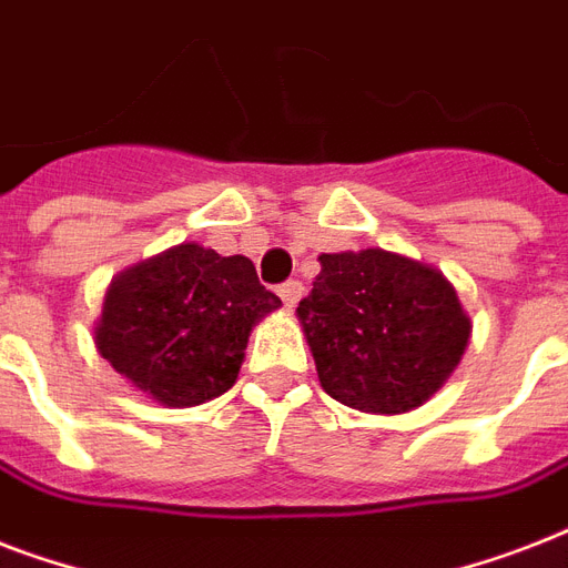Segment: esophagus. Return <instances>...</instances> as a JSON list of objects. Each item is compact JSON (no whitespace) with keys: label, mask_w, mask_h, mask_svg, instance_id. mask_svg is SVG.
I'll list each match as a JSON object with an SVG mask.
<instances>
[{"label":"esophagus","mask_w":568,"mask_h":568,"mask_svg":"<svg viewBox=\"0 0 568 568\" xmlns=\"http://www.w3.org/2000/svg\"><path fill=\"white\" fill-rule=\"evenodd\" d=\"M303 292H306V288H303L301 280H288V283L280 285V297H283V303L288 306V310H292V306H297V301L303 297Z\"/></svg>","instance_id":"34e87169"}]
</instances>
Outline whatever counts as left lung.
<instances>
[{
	"mask_svg": "<svg viewBox=\"0 0 568 568\" xmlns=\"http://www.w3.org/2000/svg\"><path fill=\"white\" fill-rule=\"evenodd\" d=\"M318 262L297 321L324 392L379 415L409 413L436 395L471 336L442 271L379 247L321 253Z\"/></svg>",
	"mask_w": 568,
	"mask_h": 568,
	"instance_id": "left-lung-1",
	"label": "left lung"
}]
</instances>
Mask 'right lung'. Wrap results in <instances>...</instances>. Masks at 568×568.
Here are the masks:
<instances>
[{
	"instance_id": "1",
	"label": "right lung",
	"mask_w": 568,
	"mask_h": 568,
	"mask_svg": "<svg viewBox=\"0 0 568 568\" xmlns=\"http://www.w3.org/2000/svg\"><path fill=\"white\" fill-rule=\"evenodd\" d=\"M276 306L247 256L176 244L111 280L93 338L144 395L196 406L232 388L250 329Z\"/></svg>"
}]
</instances>
